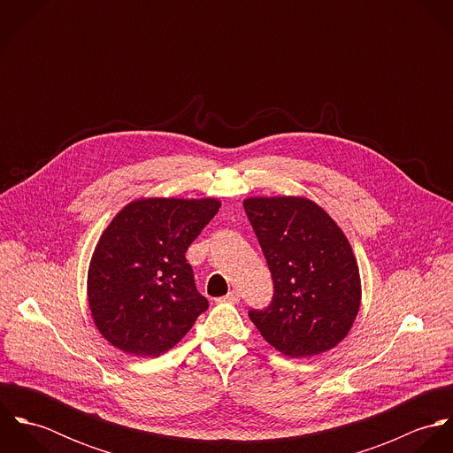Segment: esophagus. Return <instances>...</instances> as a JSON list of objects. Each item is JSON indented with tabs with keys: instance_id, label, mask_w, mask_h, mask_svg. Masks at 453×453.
<instances>
[{
	"instance_id": "obj_1",
	"label": "esophagus",
	"mask_w": 453,
	"mask_h": 453,
	"mask_svg": "<svg viewBox=\"0 0 453 453\" xmlns=\"http://www.w3.org/2000/svg\"><path fill=\"white\" fill-rule=\"evenodd\" d=\"M241 296H239V291H230L228 295H225L223 298H218V302H226V303H239Z\"/></svg>"
}]
</instances>
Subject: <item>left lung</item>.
<instances>
[{
	"label": "left lung",
	"mask_w": 453,
	"mask_h": 453,
	"mask_svg": "<svg viewBox=\"0 0 453 453\" xmlns=\"http://www.w3.org/2000/svg\"><path fill=\"white\" fill-rule=\"evenodd\" d=\"M273 280L266 309L250 311L261 336L289 357H309L340 343L361 305L352 248L316 202L303 196L244 200Z\"/></svg>",
	"instance_id": "8db88e82"
}]
</instances>
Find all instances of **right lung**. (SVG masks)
Segmentation results:
<instances>
[{
  "instance_id": "obj_1",
  "label": "right lung",
  "mask_w": 453,
  "mask_h": 453,
  "mask_svg": "<svg viewBox=\"0 0 453 453\" xmlns=\"http://www.w3.org/2000/svg\"><path fill=\"white\" fill-rule=\"evenodd\" d=\"M219 205L216 198H139L113 218L87 280L94 323L111 345L157 357L207 311L185 253Z\"/></svg>"
}]
</instances>
